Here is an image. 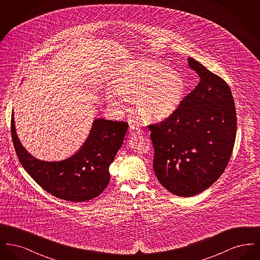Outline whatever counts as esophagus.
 I'll use <instances>...</instances> for the list:
<instances>
[{"mask_svg": "<svg viewBox=\"0 0 260 260\" xmlns=\"http://www.w3.org/2000/svg\"><path fill=\"white\" fill-rule=\"evenodd\" d=\"M129 134L131 135H141L142 134V128L139 126V124H136V123H133L129 125Z\"/></svg>", "mask_w": 260, "mask_h": 260, "instance_id": "obj_1", "label": "esophagus"}]
</instances>
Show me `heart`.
<instances>
[{
  "instance_id": "obj_1",
  "label": "heart",
  "mask_w": 260,
  "mask_h": 260,
  "mask_svg": "<svg viewBox=\"0 0 260 260\" xmlns=\"http://www.w3.org/2000/svg\"><path fill=\"white\" fill-rule=\"evenodd\" d=\"M116 90L118 95L111 93L106 98L111 106L121 108L124 100L135 101L143 119L158 121L177 108L184 94L185 83L180 75L168 71L165 65L145 62L122 79Z\"/></svg>"
}]
</instances>
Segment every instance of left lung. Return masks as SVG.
<instances>
[{
  "mask_svg": "<svg viewBox=\"0 0 260 260\" xmlns=\"http://www.w3.org/2000/svg\"><path fill=\"white\" fill-rule=\"evenodd\" d=\"M198 86L166 119L149 124L154 172L176 196L192 197L212 185L230 161L237 132L231 89L221 77L188 58Z\"/></svg>",
  "mask_w": 260,
  "mask_h": 260,
  "instance_id": "left-lung-1",
  "label": "left lung"
}]
</instances>
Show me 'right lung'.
<instances>
[{
    "label": "right lung",
    "mask_w": 260,
    "mask_h": 260,
    "mask_svg": "<svg viewBox=\"0 0 260 260\" xmlns=\"http://www.w3.org/2000/svg\"><path fill=\"white\" fill-rule=\"evenodd\" d=\"M126 122L94 120L83 147L60 161H43L31 156L17 138L13 113L11 132L13 146L25 171L45 191L56 198L86 202L96 198L110 181L109 167L124 142Z\"/></svg>",
    "instance_id": "right-lung-1"
}]
</instances>
